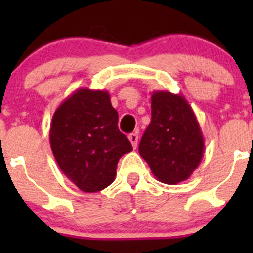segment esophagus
I'll return each instance as SVG.
<instances>
[{
	"mask_svg": "<svg viewBox=\"0 0 253 253\" xmlns=\"http://www.w3.org/2000/svg\"><path fill=\"white\" fill-rule=\"evenodd\" d=\"M128 139H129V142H131V144H132V147H133V149H136L137 144H138V134H137V133H131L128 136Z\"/></svg>",
	"mask_w": 253,
	"mask_h": 253,
	"instance_id": "obj_1",
	"label": "esophagus"
}]
</instances>
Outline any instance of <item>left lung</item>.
<instances>
[{"instance_id": "left-lung-1", "label": "left lung", "mask_w": 253, "mask_h": 253, "mask_svg": "<svg viewBox=\"0 0 253 253\" xmlns=\"http://www.w3.org/2000/svg\"><path fill=\"white\" fill-rule=\"evenodd\" d=\"M138 150L160 182L177 185L192 175L203 158L205 138L185 96L153 91L152 121Z\"/></svg>"}]
</instances>
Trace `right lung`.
Returning <instances> with one entry per match:
<instances>
[{
    "label": "right lung",
    "mask_w": 253,
    "mask_h": 253,
    "mask_svg": "<svg viewBox=\"0 0 253 253\" xmlns=\"http://www.w3.org/2000/svg\"><path fill=\"white\" fill-rule=\"evenodd\" d=\"M117 121L109 91L89 88L73 91L53 114L51 150L61 171L83 192L111 185L120 158L132 150Z\"/></svg>",
    "instance_id": "obj_1"
}]
</instances>
